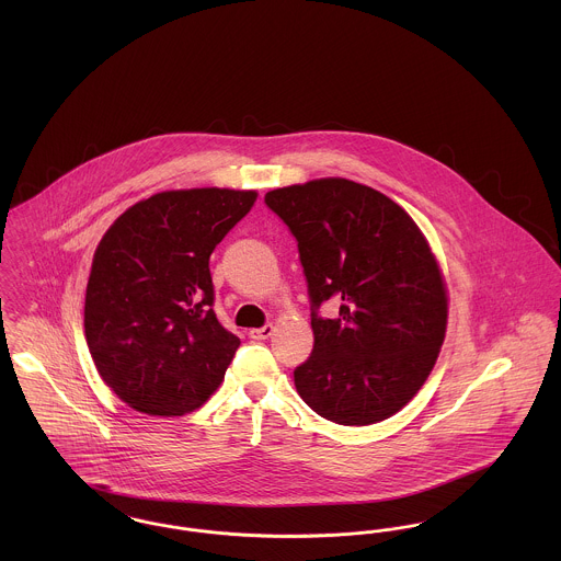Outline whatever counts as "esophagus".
I'll return each instance as SVG.
<instances>
[{"label": "esophagus", "instance_id": "obj_1", "mask_svg": "<svg viewBox=\"0 0 561 561\" xmlns=\"http://www.w3.org/2000/svg\"><path fill=\"white\" fill-rule=\"evenodd\" d=\"M271 334H273V323L250 330V339H254V341H267Z\"/></svg>", "mask_w": 561, "mask_h": 561}]
</instances>
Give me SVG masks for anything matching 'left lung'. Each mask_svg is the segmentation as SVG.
I'll use <instances>...</instances> for the list:
<instances>
[{
    "label": "left lung",
    "mask_w": 561,
    "mask_h": 561,
    "mask_svg": "<svg viewBox=\"0 0 561 561\" xmlns=\"http://www.w3.org/2000/svg\"><path fill=\"white\" fill-rule=\"evenodd\" d=\"M265 204L298 241L313 351L294 370L302 401L339 425L400 412L435 366L448 296L416 222L380 191L347 179L273 188ZM325 299L342 305L321 319Z\"/></svg>",
    "instance_id": "8db88e82"
}]
</instances>
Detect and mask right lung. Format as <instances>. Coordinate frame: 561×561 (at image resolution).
Instances as JSON below:
<instances>
[{
    "label": "right lung",
    "instance_id": "obj_1",
    "mask_svg": "<svg viewBox=\"0 0 561 561\" xmlns=\"http://www.w3.org/2000/svg\"><path fill=\"white\" fill-rule=\"evenodd\" d=\"M256 191H163L134 204L99 243L83 330L103 380L149 416L208 400L240 347L214 313L210 254Z\"/></svg>",
    "mask_w": 561,
    "mask_h": 561
}]
</instances>
